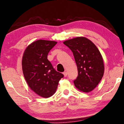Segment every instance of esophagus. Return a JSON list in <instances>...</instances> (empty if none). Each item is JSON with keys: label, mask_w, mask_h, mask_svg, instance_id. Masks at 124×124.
<instances>
[{"label": "esophagus", "mask_w": 124, "mask_h": 124, "mask_svg": "<svg viewBox=\"0 0 124 124\" xmlns=\"http://www.w3.org/2000/svg\"><path fill=\"white\" fill-rule=\"evenodd\" d=\"M63 75H64V77H66L67 76V72H63Z\"/></svg>", "instance_id": "1"}]
</instances>
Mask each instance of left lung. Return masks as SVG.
Masks as SVG:
<instances>
[{
    "label": "left lung",
    "instance_id": "8db88e82",
    "mask_svg": "<svg viewBox=\"0 0 124 124\" xmlns=\"http://www.w3.org/2000/svg\"><path fill=\"white\" fill-rule=\"evenodd\" d=\"M72 51L78 69V77L74 80L75 87L80 91L89 93L101 79L104 65L101 52L91 41L84 37L64 41Z\"/></svg>",
    "mask_w": 124,
    "mask_h": 124
}]
</instances>
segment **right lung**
Instances as JSON below:
<instances>
[{"label":"right lung","instance_id":"add662e5","mask_svg":"<svg viewBox=\"0 0 124 124\" xmlns=\"http://www.w3.org/2000/svg\"><path fill=\"white\" fill-rule=\"evenodd\" d=\"M56 44L54 41L37 40L29 45L23 54L25 79L30 89L43 98L54 95L59 81L64 76L54 69L47 59L48 52Z\"/></svg>","mask_w":124,"mask_h":124}]
</instances>
